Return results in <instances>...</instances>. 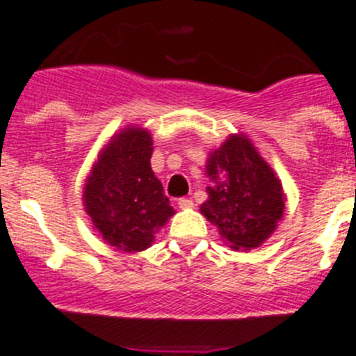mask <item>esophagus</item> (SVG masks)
Instances as JSON below:
<instances>
[{
	"label": "esophagus",
	"instance_id": "34e87169",
	"mask_svg": "<svg viewBox=\"0 0 356 356\" xmlns=\"http://www.w3.org/2000/svg\"><path fill=\"white\" fill-rule=\"evenodd\" d=\"M193 200H189V198H181L179 200V207L182 209V211H188V209H193Z\"/></svg>",
	"mask_w": 356,
	"mask_h": 356
}]
</instances>
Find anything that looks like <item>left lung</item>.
I'll return each instance as SVG.
<instances>
[{
	"instance_id": "obj_1",
	"label": "left lung",
	"mask_w": 356,
	"mask_h": 356,
	"mask_svg": "<svg viewBox=\"0 0 356 356\" xmlns=\"http://www.w3.org/2000/svg\"><path fill=\"white\" fill-rule=\"evenodd\" d=\"M205 174L211 186L202 214L235 251L260 248L283 219L286 193L251 138L232 133L209 152Z\"/></svg>"
}]
</instances>
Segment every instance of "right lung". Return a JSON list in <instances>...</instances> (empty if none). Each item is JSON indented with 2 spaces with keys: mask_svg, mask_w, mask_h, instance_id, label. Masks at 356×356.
Segmentation results:
<instances>
[{
  "mask_svg": "<svg viewBox=\"0 0 356 356\" xmlns=\"http://www.w3.org/2000/svg\"><path fill=\"white\" fill-rule=\"evenodd\" d=\"M152 135L126 126L103 145L84 182L82 202L92 230L124 253L151 248L175 214L151 168Z\"/></svg>",
  "mask_w": 356,
  "mask_h": 356,
  "instance_id": "obj_1",
  "label": "right lung"
}]
</instances>
